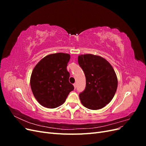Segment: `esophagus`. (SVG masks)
<instances>
[{"mask_svg":"<svg viewBox=\"0 0 146 146\" xmlns=\"http://www.w3.org/2000/svg\"><path fill=\"white\" fill-rule=\"evenodd\" d=\"M74 86L75 89H76V88H77V84H76V83H74Z\"/></svg>","mask_w":146,"mask_h":146,"instance_id":"1","label":"esophagus"}]
</instances>
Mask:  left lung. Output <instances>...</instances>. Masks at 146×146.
Returning a JSON list of instances; mask_svg holds the SVG:
<instances>
[{
  "mask_svg": "<svg viewBox=\"0 0 146 146\" xmlns=\"http://www.w3.org/2000/svg\"><path fill=\"white\" fill-rule=\"evenodd\" d=\"M78 63L86 77V87L79 94L84 107L99 110L113 99L117 88V78L114 70L108 61L100 56L80 55Z\"/></svg>",
  "mask_w": 146,
  "mask_h": 146,
  "instance_id": "left-lung-1",
  "label": "left lung"
}]
</instances>
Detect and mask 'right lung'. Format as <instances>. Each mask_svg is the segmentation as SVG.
<instances>
[{
  "label": "right lung",
  "instance_id": "1",
  "mask_svg": "<svg viewBox=\"0 0 146 146\" xmlns=\"http://www.w3.org/2000/svg\"><path fill=\"white\" fill-rule=\"evenodd\" d=\"M69 54L57 53L43 58L33 69L30 86L37 101L43 107L55 108L62 105L74 90L69 83L67 66Z\"/></svg>",
  "mask_w": 146,
  "mask_h": 146
}]
</instances>
